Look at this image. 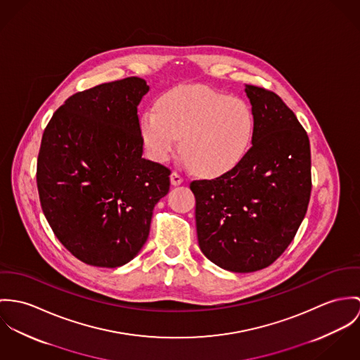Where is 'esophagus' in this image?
Masks as SVG:
<instances>
[{"mask_svg":"<svg viewBox=\"0 0 360 360\" xmlns=\"http://www.w3.org/2000/svg\"><path fill=\"white\" fill-rule=\"evenodd\" d=\"M169 179H171V184L174 185V186H178V185H181L182 182H184V178L178 174V172H171V175H169Z\"/></svg>","mask_w":360,"mask_h":360,"instance_id":"obj_1","label":"esophagus"}]
</instances>
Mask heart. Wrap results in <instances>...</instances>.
I'll list each match as a JSON object with an SVG mask.
<instances>
[{"mask_svg":"<svg viewBox=\"0 0 360 360\" xmlns=\"http://www.w3.org/2000/svg\"><path fill=\"white\" fill-rule=\"evenodd\" d=\"M255 117L241 98L205 85H181L165 92L158 109H148L141 135L153 160L164 161L181 136V153L201 174L235 168L251 148Z\"/></svg>","mask_w":360,"mask_h":360,"instance_id":"1","label":"heart"}]
</instances>
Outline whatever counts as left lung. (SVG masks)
I'll return each mask as SVG.
<instances>
[{"label":"left lung","instance_id":"left-lung-1","mask_svg":"<svg viewBox=\"0 0 360 360\" xmlns=\"http://www.w3.org/2000/svg\"><path fill=\"white\" fill-rule=\"evenodd\" d=\"M254 139L239 164L191 182L200 250L222 269L248 274L274 264L308 210L311 146L304 127L272 91L245 85Z\"/></svg>","mask_w":360,"mask_h":360}]
</instances>
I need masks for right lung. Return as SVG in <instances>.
I'll use <instances>...</instances> for the list:
<instances>
[{
  "mask_svg": "<svg viewBox=\"0 0 360 360\" xmlns=\"http://www.w3.org/2000/svg\"><path fill=\"white\" fill-rule=\"evenodd\" d=\"M139 77L72 95L48 122L37 159L44 215L82 262L117 268L146 243L153 208L169 191L171 171L142 158Z\"/></svg>",
  "mask_w": 360,
  "mask_h": 360,
  "instance_id": "add662e5",
  "label": "right lung"
}]
</instances>
